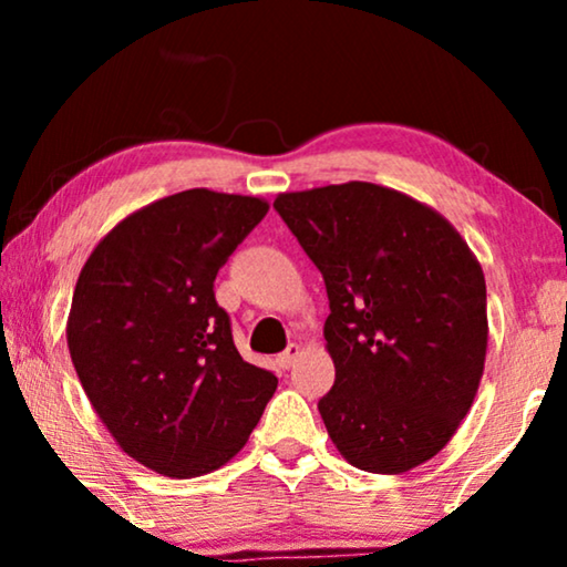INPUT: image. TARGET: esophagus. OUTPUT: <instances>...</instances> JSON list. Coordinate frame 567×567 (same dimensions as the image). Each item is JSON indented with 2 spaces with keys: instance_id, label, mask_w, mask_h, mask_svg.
Listing matches in <instances>:
<instances>
[{
  "instance_id": "esophagus-1",
  "label": "esophagus",
  "mask_w": 567,
  "mask_h": 567,
  "mask_svg": "<svg viewBox=\"0 0 567 567\" xmlns=\"http://www.w3.org/2000/svg\"><path fill=\"white\" fill-rule=\"evenodd\" d=\"M299 355H301V348L297 343H291L284 353H278L276 361H278V367H281V369H291L293 361H297Z\"/></svg>"
}]
</instances>
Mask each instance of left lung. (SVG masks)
Returning <instances> with one entry per match:
<instances>
[{
	"label": "left lung",
	"instance_id": "8db88e82",
	"mask_svg": "<svg viewBox=\"0 0 567 567\" xmlns=\"http://www.w3.org/2000/svg\"><path fill=\"white\" fill-rule=\"evenodd\" d=\"M274 208L320 268L336 384L317 402L353 467L402 475L470 413L487 351L485 276L439 212L351 181L278 193Z\"/></svg>",
	"mask_w": 567,
	"mask_h": 567
}]
</instances>
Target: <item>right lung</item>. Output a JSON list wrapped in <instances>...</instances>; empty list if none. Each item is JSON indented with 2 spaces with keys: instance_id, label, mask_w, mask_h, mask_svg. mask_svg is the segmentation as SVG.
<instances>
[{
  "instance_id": "right-lung-1",
  "label": "right lung",
  "mask_w": 567,
  "mask_h": 567,
  "mask_svg": "<svg viewBox=\"0 0 567 567\" xmlns=\"http://www.w3.org/2000/svg\"><path fill=\"white\" fill-rule=\"evenodd\" d=\"M268 200L193 188L115 224L84 262L66 320L82 390L123 452L167 477L219 470L278 379L247 363L214 278Z\"/></svg>"
}]
</instances>
